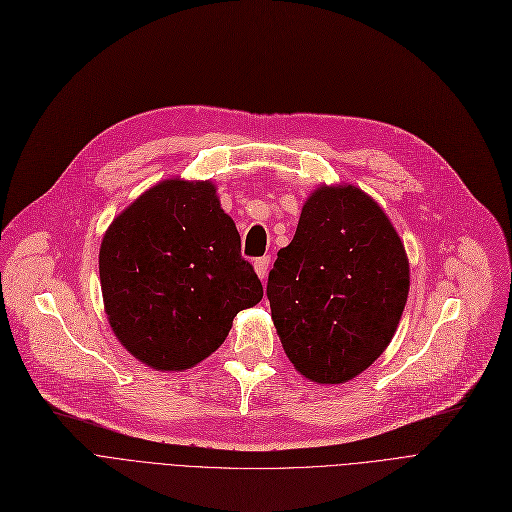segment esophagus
Listing matches in <instances>:
<instances>
[{"instance_id":"esophagus-1","label":"esophagus","mask_w":512,"mask_h":512,"mask_svg":"<svg viewBox=\"0 0 512 512\" xmlns=\"http://www.w3.org/2000/svg\"><path fill=\"white\" fill-rule=\"evenodd\" d=\"M253 267H255V274H257L261 280H265V278H267V272H270V257H259V259H255Z\"/></svg>"}]
</instances>
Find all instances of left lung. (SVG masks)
Masks as SVG:
<instances>
[{"instance_id": "obj_1", "label": "left lung", "mask_w": 512, "mask_h": 512, "mask_svg": "<svg viewBox=\"0 0 512 512\" xmlns=\"http://www.w3.org/2000/svg\"><path fill=\"white\" fill-rule=\"evenodd\" d=\"M411 286L405 245L355 184H319L267 280L282 348L303 378L344 384L396 334Z\"/></svg>"}]
</instances>
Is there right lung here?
Instances as JSON below:
<instances>
[{
	"label": "right lung",
	"mask_w": 512,
	"mask_h": 512,
	"mask_svg": "<svg viewBox=\"0 0 512 512\" xmlns=\"http://www.w3.org/2000/svg\"><path fill=\"white\" fill-rule=\"evenodd\" d=\"M103 309L126 351L191 369L226 340L263 288L211 180H161L118 213L99 249Z\"/></svg>",
	"instance_id": "add662e5"
}]
</instances>
